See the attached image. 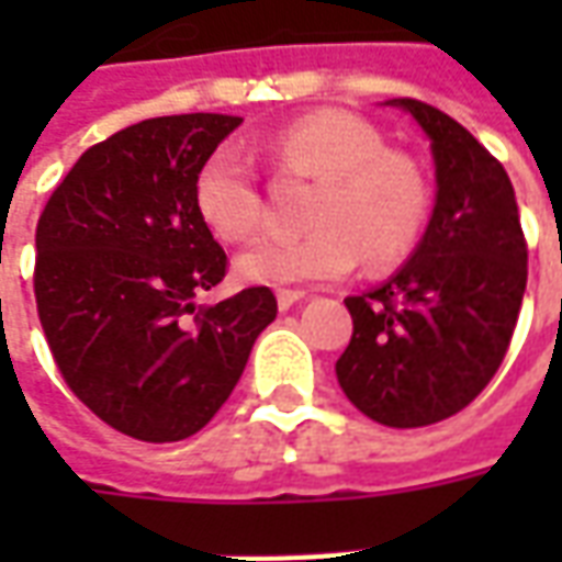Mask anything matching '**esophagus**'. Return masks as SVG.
<instances>
[{
	"mask_svg": "<svg viewBox=\"0 0 562 562\" xmlns=\"http://www.w3.org/2000/svg\"><path fill=\"white\" fill-rule=\"evenodd\" d=\"M306 294L301 292V289H280L277 292V304H280V310H292L294 304H301Z\"/></svg>",
	"mask_w": 562,
	"mask_h": 562,
	"instance_id": "esophagus-1",
	"label": "esophagus"
}]
</instances>
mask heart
I'll return each mask as SVG.
<instances>
[{"mask_svg":"<svg viewBox=\"0 0 562 562\" xmlns=\"http://www.w3.org/2000/svg\"><path fill=\"white\" fill-rule=\"evenodd\" d=\"M280 177H310L304 234H268L237 258L249 282L340 280L364 256L389 268L418 244L430 210V186L418 161L385 147L373 123L349 111H316L252 144ZM195 204L207 228L228 244L265 225L256 165L237 144L213 149L195 177Z\"/></svg>","mask_w":562,"mask_h":562,"instance_id":"b5f03b06","label":"heart"}]
</instances>
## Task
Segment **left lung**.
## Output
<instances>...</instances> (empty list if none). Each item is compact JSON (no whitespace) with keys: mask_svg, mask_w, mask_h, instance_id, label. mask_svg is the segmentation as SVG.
<instances>
[{"mask_svg":"<svg viewBox=\"0 0 562 562\" xmlns=\"http://www.w3.org/2000/svg\"><path fill=\"white\" fill-rule=\"evenodd\" d=\"M391 104L430 138L436 207L415 256L382 289L346 297L352 340L337 379L367 418L427 427L467 409L503 364L527 289V240L499 159L434 104Z\"/></svg>","mask_w":562,"mask_h":562,"instance_id":"obj_1","label":"left lung"}]
</instances>
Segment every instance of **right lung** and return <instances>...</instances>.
I'll use <instances>...</instances> for the list:
<instances>
[{
  "instance_id": "right-lung-1",
  "label": "right lung",
  "mask_w": 562,
  "mask_h": 562,
  "mask_svg": "<svg viewBox=\"0 0 562 562\" xmlns=\"http://www.w3.org/2000/svg\"><path fill=\"white\" fill-rule=\"evenodd\" d=\"M240 123L156 116L92 144L35 228L32 289L56 367L90 413L140 442L198 434L277 318L268 285L195 306L228 270L195 177Z\"/></svg>"
}]
</instances>
